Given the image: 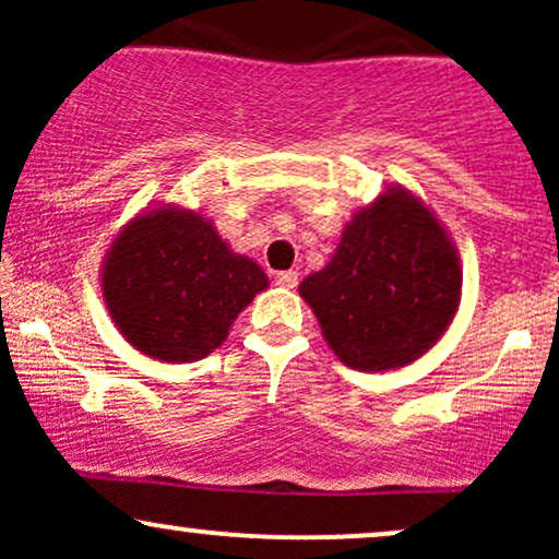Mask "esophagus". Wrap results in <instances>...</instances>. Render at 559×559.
I'll return each mask as SVG.
<instances>
[{
    "mask_svg": "<svg viewBox=\"0 0 559 559\" xmlns=\"http://www.w3.org/2000/svg\"><path fill=\"white\" fill-rule=\"evenodd\" d=\"M275 284H278L281 288H294L299 284V278L294 271H284V273H275Z\"/></svg>",
    "mask_w": 559,
    "mask_h": 559,
    "instance_id": "obj_1",
    "label": "esophagus"
}]
</instances>
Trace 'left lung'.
Masks as SVG:
<instances>
[{"label": "left lung", "mask_w": 559, "mask_h": 559, "mask_svg": "<svg viewBox=\"0 0 559 559\" xmlns=\"http://www.w3.org/2000/svg\"><path fill=\"white\" fill-rule=\"evenodd\" d=\"M299 294L333 355L362 373L404 368L444 336L463 297L452 236L404 186L357 210L323 271Z\"/></svg>", "instance_id": "obj_1"}]
</instances>
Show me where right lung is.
<instances>
[{
  "label": "right lung",
  "instance_id": "right-lung-1",
  "mask_svg": "<svg viewBox=\"0 0 559 559\" xmlns=\"http://www.w3.org/2000/svg\"><path fill=\"white\" fill-rule=\"evenodd\" d=\"M99 281L126 342L159 362L207 357L267 288L258 262L236 254L213 221L178 204L131 217L107 249Z\"/></svg>",
  "mask_w": 559,
  "mask_h": 559
}]
</instances>
